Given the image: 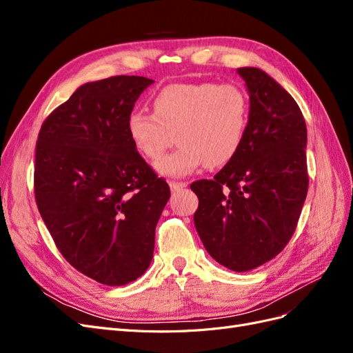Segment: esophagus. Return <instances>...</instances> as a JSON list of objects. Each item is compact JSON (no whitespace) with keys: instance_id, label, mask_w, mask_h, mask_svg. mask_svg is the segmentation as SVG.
<instances>
[{"instance_id":"34e87169","label":"esophagus","mask_w":353,"mask_h":353,"mask_svg":"<svg viewBox=\"0 0 353 353\" xmlns=\"http://www.w3.org/2000/svg\"><path fill=\"white\" fill-rule=\"evenodd\" d=\"M169 185H170V190H172V191H179V190H183V188L187 187V183H178V181H170Z\"/></svg>"}]
</instances>
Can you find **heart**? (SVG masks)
<instances>
[{
  "mask_svg": "<svg viewBox=\"0 0 353 353\" xmlns=\"http://www.w3.org/2000/svg\"><path fill=\"white\" fill-rule=\"evenodd\" d=\"M153 114L132 112L126 132L135 150L157 160L172 144V153L156 163L165 176H184L206 163L227 165L236 157L249 123L248 94L237 83H172L156 92Z\"/></svg>",
  "mask_w": 353,
  "mask_h": 353,
  "instance_id": "heart-1",
  "label": "heart"
}]
</instances>
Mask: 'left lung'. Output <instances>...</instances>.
Instances as JSON below:
<instances>
[{
  "instance_id": "1",
  "label": "left lung",
  "mask_w": 353,
  "mask_h": 353,
  "mask_svg": "<svg viewBox=\"0 0 353 353\" xmlns=\"http://www.w3.org/2000/svg\"><path fill=\"white\" fill-rule=\"evenodd\" d=\"M249 92L241 148L213 179L191 184L194 225L218 263L258 268L290 241L307 193L306 123L294 99L268 73L240 68Z\"/></svg>"
}]
</instances>
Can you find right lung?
Returning a JSON list of instances; mask_svg holds the SVG:
<instances>
[{"label": "right lung", "mask_w": 353, "mask_h": 353, "mask_svg": "<svg viewBox=\"0 0 353 353\" xmlns=\"http://www.w3.org/2000/svg\"><path fill=\"white\" fill-rule=\"evenodd\" d=\"M153 79L83 83L42 123L35 153L38 210L65 259L105 285L141 276L170 197L132 145L126 119Z\"/></svg>", "instance_id": "add662e5"}]
</instances>
